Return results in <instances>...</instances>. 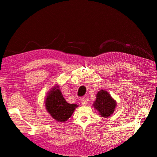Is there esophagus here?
Here are the masks:
<instances>
[{
	"label": "esophagus",
	"instance_id": "obj_1",
	"mask_svg": "<svg viewBox=\"0 0 157 157\" xmlns=\"http://www.w3.org/2000/svg\"><path fill=\"white\" fill-rule=\"evenodd\" d=\"M81 103L82 105H87V100L86 99V98L83 97L81 98Z\"/></svg>",
	"mask_w": 157,
	"mask_h": 157
}]
</instances>
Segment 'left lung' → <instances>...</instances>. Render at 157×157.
<instances>
[{
	"label": "left lung",
	"mask_w": 157,
	"mask_h": 157,
	"mask_svg": "<svg viewBox=\"0 0 157 157\" xmlns=\"http://www.w3.org/2000/svg\"><path fill=\"white\" fill-rule=\"evenodd\" d=\"M116 104V101L108 92L101 90L96 94V99L93 106L99 112L100 115L106 118L114 112Z\"/></svg>",
	"instance_id": "1"
}]
</instances>
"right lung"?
Listing matches in <instances>:
<instances>
[{"instance_id":"obj_1","label":"right lung","mask_w":157,"mask_h":157,"mask_svg":"<svg viewBox=\"0 0 157 157\" xmlns=\"http://www.w3.org/2000/svg\"><path fill=\"white\" fill-rule=\"evenodd\" d=\"M45 100V107L53 119L59 122L66 121L78 105L69 104L65 101L58 86H55L48 93Z\"/></svg>"}]
</instances>
